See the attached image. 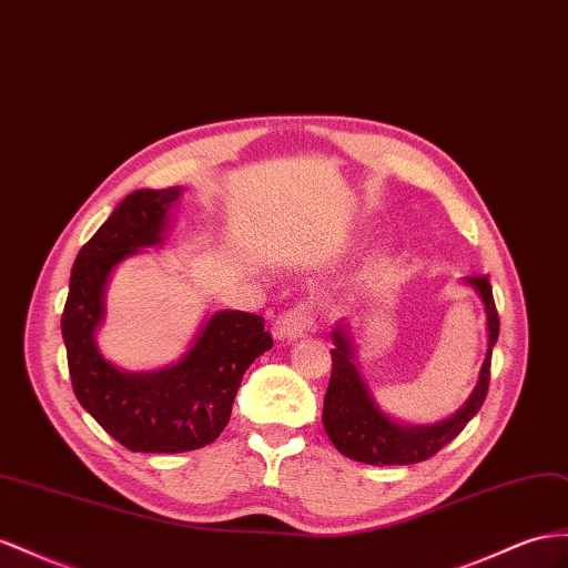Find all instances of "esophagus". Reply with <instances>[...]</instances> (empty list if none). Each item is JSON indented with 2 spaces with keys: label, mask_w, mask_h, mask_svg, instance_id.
I'll return each mask as SVG.
<instances>
[{
  "label": "esophagus",
  "mask_w": 568,
  "mask_h": 568,
  "mask_svg": "<svg viewBox=\"0 0 568 568\" xmlns=\"http://www.w3.org/2000/svg\"><path fill=\"white\" fill-rule=\"evenodd\" d=\"M314 326V312L307 304H295L287 312H283L273 324V336L278 341H295L304 331Z\"/></svg>",
  "instance_id": "34e87169"
}]
</instances>
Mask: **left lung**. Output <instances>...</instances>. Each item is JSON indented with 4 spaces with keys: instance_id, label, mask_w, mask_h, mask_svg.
<instances>
[{
    "instance_id": "8db88e82",
    "label": "left lung",
    "mask_w": 568,
    "mask_h": 568,
    "mask_svg": "<svg viewBox=\"0 0 568 568\" xmlns=\"http://www.w3.org/2000/svg\"><path fill=\"white\" fill-rule=\"evenodd\" d=\"M485 302L487 328H489V351L479 369V382L473 396L463 408L446 419V423L432 427H405L386 417L376 408L369 390L362 382V376L353 362V347L345 328H333L331 351V382L324 398V429L343 456L367 463V465H410L427 460L434 454L456 439L465 425L483 408L489 388V369H491V347L499 338V314L491 297V283L487 275H470L465 278Z\"/></svg>"
}]
</instances>
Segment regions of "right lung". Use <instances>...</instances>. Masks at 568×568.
Instances as JSON below:
<instances>
[{"label":"right lung","instance_id":"obj_1","mask_svg":"<svg viewBox=\"0 0 568 568\" xmlns=\"http://www.w3.org/2000/svg\"><path fill=\"white\" fill-rule=\"evenodd\" d=\"M178 199L180 189L129 194L81 246L62 312L69 376L79 403L134 454H184L213 444L227 425L244 372L273 347L258 314L217 312L174 367L126 374L98 353L93 333L103 318L112 268L141 246L160 242L168 209Z\"/></svg>","mask_w":568,"mask_h":568}]
</instances>
